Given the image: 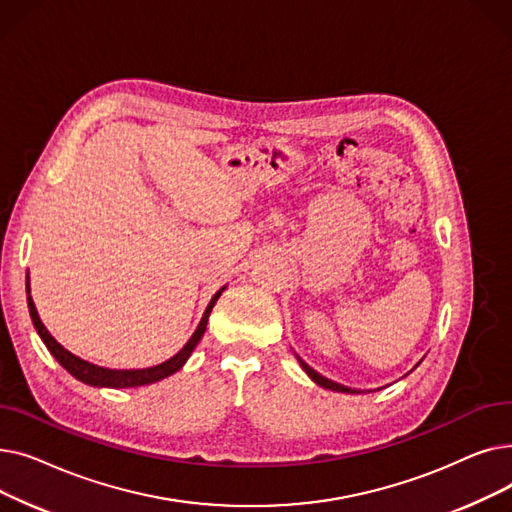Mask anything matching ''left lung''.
Segmentation results:
<instances>
[{"instance_id": "left-lung-1", "label": "left lung", "mask_w": 512, "mask_h": 512, "mask_svg": "<svg viewBox=\"0 0 512 512\" xmlns=\"http://www.w3.org/2000/svg\"><path fill=\"white\" fill-rule=\"evenodd\" d=\"M297 361H299V365L303 367V371L309 375V378L317 384V386H321V388H326V390H334V392H346V394H363L361 390H355V388H348V386H342V384H338V382H332V380H328V378H324V375L321 373H317L313 367H309L299 355H297ZM419 365V363H417ZM415 365V367H417ZM380 390V388H378Z\"/></svg>"}]
</instances>
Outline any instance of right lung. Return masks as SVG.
Returning <instances> with one entry per match:
<instances>
[{"label":"right lung","mask_w":512,"mask_h":512,"mask_svg":"<svg viewBox=\"0 0 512 512\" xmlns=\"http://www.w3.org/2000/svg\"><path fill=\"white\" fill-rule=\"evenodd\" d=\"M224 290H226V286H222V288L211 297V301H209V305H207V309H205V313H203V317H201V321H199V326H197L195 334L191 336V340H188L172 359H168V361H164V363H159V365H153V367H145V369H110V367H101V365L89 363V361H85V359H80V357L72 355L70 351H66V348H64L56 338H53V336L47 332V328L43 326V321H41V317H39V313H37V307H35V303H33V299H31V284H29V278H26V303H29V313H31V319H33V326H35L37 334L41 336L43 344L47 346V351H49L53 357H56V361H58L70 375H74V378H76L78 382L95 386V388H137V386L155 384V382H159V380L168 378V375L176 373V371L188 361V357L193 355L195 346L199 344V340H201L203 334H205L207 319H209V313H211L215 301H218V299L222 297Z\"/></svg>","instance_id":"right-lung-1"}]
</instances>
